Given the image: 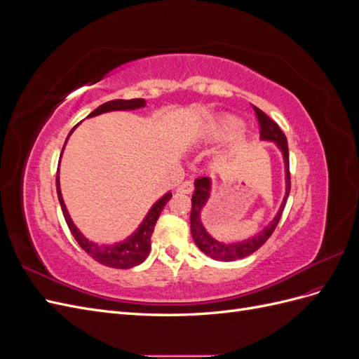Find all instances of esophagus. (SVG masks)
<instances>
[{"label": "esophagus", "instance_id": "obj_1", "mask_svg": "<svg viewBox=\"0 0 359 359\" xmlns=\"http://www.w3.org/2000/svg\"><path fill=\"white\" fill-rule=\"evenodd\" d=\"M193 182L191 181H184L181 186L178 187V191L180 193H186V194H190L193 191Z\"/></svg>", "mask_w": 359, "mask_h": 359}]
</instances>
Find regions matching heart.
<instances>
[{"label":"heart","instance_id":"obj_1","mask_svg":"<svg viewBox=\"0 0 359 359\" xmlns=\"http://www.w3.org/2000/svg\"><path fill=\"white\" fill-rule=\"evenodd\" d=\"M238 128H240V121H238L236 118L231 115H222L206 123L199 130L198 139L205 140V142H214V140H220L227 136H232ZM238 144H241V139L238 140Z\"/></svg>","mask_w":359,"mask_h":359}]
</instances>
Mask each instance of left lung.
<instances>
[{
  "mask_svg": "<svg viewBox=\"0 0 359 359\" xmlns=\"http://www.w3.org/2000/svg\"><path fill=\"white\" fill-rule=\"evenodd\" d=\"M253 109H255L256 118L259 121L260 139L276 142L281 151V154H283L285 170H286V194H285L283 203H281L277 215L274 217V220L271 222L268 226H265L262 232L255 235L253 238H248V240H244L241 243L224 244V243L214 240V238L208 232H206V229L201 222V211L205 206V203L210 199L211 180L208 177H202V178H198L196 181H194V193L191 196V212H190V231L193 235V240L201 248V252H203L211 259L222 260V262H232V260H238V259H243L245 256H250L268 241V238L276 231L281 214H283L286 199H287L289 191H290L287 139H286L285 133L280 130V127L265 112L260 111L256 106H253Z\"/></svg>",
  "mask_w": 359,
  "mask_h": 359,
  "instance_id": "obj_1",
  "label": "left lung"
}]
</instances>
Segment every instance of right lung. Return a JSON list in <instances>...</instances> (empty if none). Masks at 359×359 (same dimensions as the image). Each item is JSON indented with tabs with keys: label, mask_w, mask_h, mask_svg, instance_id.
Masks as SVG:
<instances>
[{
	"label": "right lung",
	"mask_w": 359,
	"mask_h": 359,
	"mask_svg": "<svg viewBox=\"0 0 359 359\" xmlns=\"http://www.w3.org/2000/svg\"><path fill=\"white\" fill-rule=\"evenodd\" d=\"M144 106H145L144 99L111 100V102H106L102 106L97 107V109L93 111L88 116H95V115H100L104 112H112V111H133V109H139V107H144ZM74 128H76V126L72 128V132ZM72 132L69 133V136L72 135ZM69 136H67V139H69ZM67 139H66V142H67ZM64 147H66V144H64ZM64 147H62V151H64ZM62 151H61V154H62ZM57 193H58V201L61 205L64 219H66V223L69 226L72 235L74 236V240L78 241V244L82 247V250H85V253H88L99 264H102L104 266L118 268V269L133 268L139 264H142L144 260L148 257L149 248H151V235H153V232H154V226L158 220L163 208H165V205L172 198V193H166L165 196L160 198L153 206H151V210L148 211L144 222L140 223L136 232L133 235H130L126 241L114 244V245H99V244L86 240V238L79 232L78 227L74 226L73 220L70 219L66 205H64V201H62L58 172H57Z\"/></svg>",
	"instance_id": "obj_1"
}]
</instances>
